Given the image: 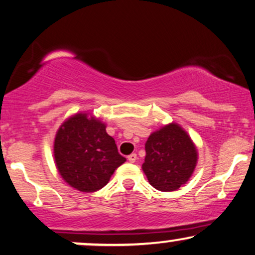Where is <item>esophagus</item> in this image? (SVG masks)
Segmentation results:
<instances>
[{
    "label": "esophagus",
    "instance_id": "1",
    "mask_svg": "<svg viewBox=\"0 0 255 255\" xmlns=\"http://www.w3.org/2000/svg\"><path fill=\"white\" fill-rule=\"evenodd\" d=\"M127 159H128V161H129V162H135V160L137 159V156H136V154H135V153H131L130 155H128Z\"/></svg>",
    "mask_w": 255,
    "mask_h": 255
}]
</instances>
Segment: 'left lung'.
Segmentation results:
<instances>
[{
  "label": "left lung",
  "mask_w": 255,
  "mask_h": 255,
  "mask_svg": "<svg viewBox=\"0 0 255 255\" xmlns=\"http://www.w3.org/2000/svg\"><path fill=\"white\" fill-rule=\"evenodd\" d=\"M144 149L142 169L157 191H176L194 172L198 151L191 137L176 124L150 134Z\"/></svg>",
  "instance_id": "8db88e82"
}]
</instances>
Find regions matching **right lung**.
<instances>
[{
  "label": "right lung",
  "instance_id": "right-lung-1",
  "mask_svg": "<svg viewBox=\"0 0 255 255\" xmlns=\"http://www.w3.org/2000/svg\"><path fill=\"white\" fill-rule=\"evenodd\" d=\"M54 156L64 181L81 192H95L107 185L126 159L106 131V125L76 114L57 130Z\"/></svg>",
  "mask_w": 255,
  "mask_h": 255
}]
</instances>
